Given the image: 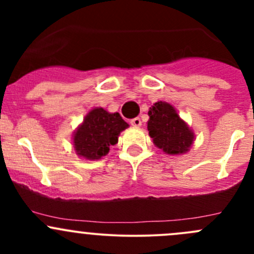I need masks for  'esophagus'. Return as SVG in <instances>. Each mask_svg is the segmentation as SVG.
Masks as SVG:
<instances>
[{
  "instance_id": "1",
  "label": "esophagus",
  "mask_w": 254,
  "mask_h": 254,
  "mask_svg": "<svg viewBox=\"0 0 254 254\" xmlns=\"http://www.w3.org/2000/svg\"><path fill=\"white\" fill-rule=\"evenodd\" d=\"M130 124L135 127H141V119L140 118H134V119L130 120Z\"/></svg>"
}]
</instances>
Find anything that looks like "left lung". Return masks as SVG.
Listing matches in <instances>:
<instances>
[{"instance_id": "8db88e82", "label": "left lung", "mask_w": 254, "mask_h": 254, "mask_svg": "<svg viewBox=\"0 0 254 254\" xmlns=\"http://www.w3.org/2000/svg\"><path fill=\"white\" fill-rule=\"evenodd\" d=\"M147 130L156 147L167 155H183L190 150L194 131L167 102H156L148 109Z\"/></svg>"}]
</instances>
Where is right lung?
<instances>
[{"label": "right lung", "mask_w": 254, "mask_h": 254, "mask_svg": "<svg viewBox=\"0 0 254 254\" xmlns=\"http://www.w3.org/2000/svg\"><path fill=\"white\" fill-rule=\"evenodd\" d=\"M127 127L129 124L119 113H109L102 107L91 109L72 135L76 155L88 161L101 160Z\"/></svg>", "instance_id": "add662e5"}]
</instances>
